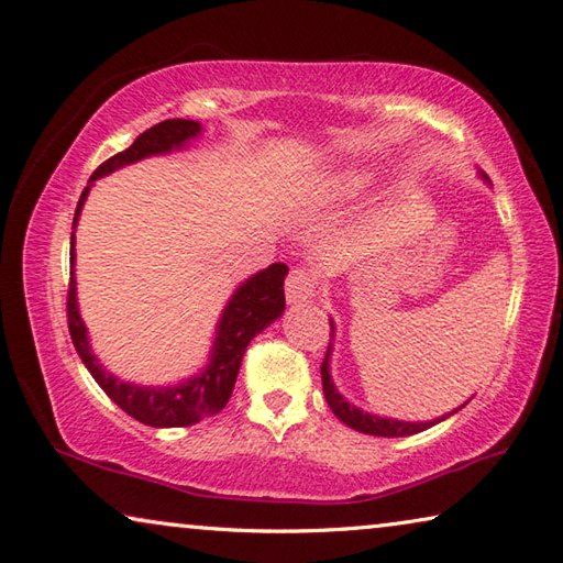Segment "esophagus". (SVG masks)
<instances>
[{"mask_svg": "<svg viewBox=\"0 0 563 563\" xmlns=\"http://www.w3.org/2000/svg\"><path fill=\"white\" fill-rule=\"evenodd\" d=\"M285 297H288V305L300 307L307 305L314 297V278L310 271L295 268L288 275V283H285Z\"/></svg>", "mask_w": 563, "mask_h": 563, "instance_id": "34e87169", "label": "esophagus"}]
</instances>
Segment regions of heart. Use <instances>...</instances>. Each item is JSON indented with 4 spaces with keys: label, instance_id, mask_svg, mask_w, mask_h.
Listing matches in <instances>:
<instances>
[{
    "label": "heart",
    "instance_id": "b5f03b06",
    "mask_svg": "<svg viewBox=\"0 0 563 563\" xmlns=\"http://www.w3.org/2000/svg\"><path fill=\"white\" fill-rule=\"evenodd\" d=\"M363 185H366V178H361V175H349V178H339L334 183V190L336 192H344V195H351V192H356L358 187H363Z\"/></svg>",
    "mask_w": 563,
    "mask_h": 563
}]
</instances>
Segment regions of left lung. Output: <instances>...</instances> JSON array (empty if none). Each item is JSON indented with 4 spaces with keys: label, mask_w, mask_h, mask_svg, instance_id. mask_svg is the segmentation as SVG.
<instances>
[{
    "label": "left lung",
    "mask_w": 563,
    "mask_h": 563,
    "mask_svg": "<svg viewBox=\"0 0 563 563\" xmlns=\"http://www.w3.org/2000/svg\"><path fill=\"white\" fill-rule=\"evenodd\" d=\"M481 180H486V173L478 170ZM329 324H332V341H329L327 346V356L322 361V390H324V398H327V405L332 407V412L339 417L341 422H344L346 427L356 429V432H363V434H373V437H410V434H417V432H424V429L434 427L439 422H444L446 417H451L454 412H459L461 407L468 405V400L464 405H459L456 410H451L442 417H434V420H427V422H410V420H395V417H383V415H373L368 410H361V407H356L354 402H349L344 395L339 393L336 383L332 378V351H334V319L329 317Z\"/></svg>",
    "instance_id": "left-lung-1"
}]
</instances>
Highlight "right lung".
I'll return each instance as SVG.
<instances>
[{
    "label": "right lung",
    "mask_w": 563,
    "mask_h": 563,
    "mask_svg": "<svg viewBox=\"0 0 563 563\" xmlns=\"http://www.w3.org/2000/svg\"><path fill=\"white\" fill-rule=\"evenodd\" d=\"M205 126L192 119H165L161 124L143 131L126 151L117 153L104 161L87 180V187L80 195V202L75 209L73 219V236H70V290H68V327L75 351L80 354L85 368L92 373L99 388L112 398L121 410L134 417L141 424L148 427H190L205 417H212L224 410L231 398L234 383L239 376L241 361H244L246 346L253 336H258L263 329L271 327L275 319L285 312V275L288 266L285 263H273V266L253 273L251 278L236 285V290L224 305L219 322L214 327L212 349L205 368L192 373L190 378H183L170 385H141L114 376L112 371L104 368L95 356L90 334L82 322L80 305H77V280H75V229L80 222L82 207L87 202L95 180L112 175L119 168H126L131 163L153 156H168L175 151H185L195 139L202 136Z\"/></svg>",
    "instance_id": "add662e5"
}]
</instances>
